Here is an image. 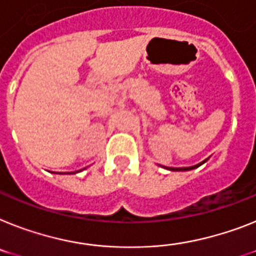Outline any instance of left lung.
<instances>
[{"label": "left lung", "mask_w": 256, "mask_h": 256, "mask_svg": "<svg viewBox=\"0 0 256 256\" xmlns=\"http://www.w3.org/2000/svg\"><path fill=\"white\" fill-rule=\"evenodd\" d=\"M206 161H207V160L202 161V162H199V164L194 165V166H188V168H168V166H162V168L168 169V170H173V172H180V170H191V169H195V168H198V166H200L202 164H204Z\"/></svg>", "instance_id": "8db88e82"}]
</instances>
